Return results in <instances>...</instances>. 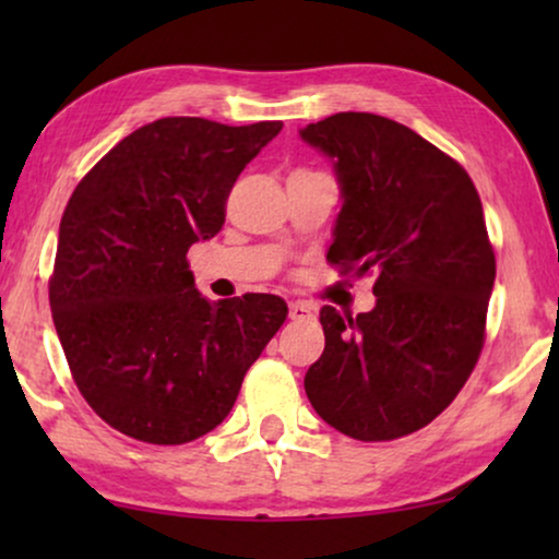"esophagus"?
<instances>
[{"label":"esophagus","mask_w":559,"mask_h":559,"mask_svg":"<svg viewBox=\"0 0 559 559\" xmlns=\"http://www.w3.org/2000/svg\"><path fill=\"white\" fill-rule=\"evenodd\" d=\"M316 316V308L308 302H289V318L293 320H305V318H312Z\"/></svg>","instance_id":"obj_1"}]
</instances>
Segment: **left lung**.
<instances>
[{
    "mask_svg": "<svg viewBox=\"0 0 559 559\" xmlns=\"http://www.w3.org/2000/svg\"><path fill=\"white\" fill-rule=\"evenodd\" d=\"M333 163L341 213L328 262L377 272V305H325V350L305 373L320 417L354 440H396L455 400L480 348L496 259L468 173L409 127L364 111L300 129Z\"/></svg>",
    "mask_w": 559,
    "mask_h": 559,
    "instance_id": "8db88e82",
    "label": "left lung"
}]
</instances>
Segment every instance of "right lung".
I'll return each instance as SVG.
<instances>
[{
    "label": "right lung",
    "instance_id": "add662e5",
    "mask_svg": "<svg viewBox=\"0 0 559 559\" xmlns=\"http://www.w3.org/2000/svg\"><path fill=\"white\" fill-rule=\"evenodd\" d=\"M280 129L157 119L73 190L50 280L52 323L75 386L114 430L152 445L211 432L285 323L277 295L205 300L186 259L221 231L236 178Z\"/></svg>",
    "mask_w": 559,
    "mask_h": 559
}]
</instances>
